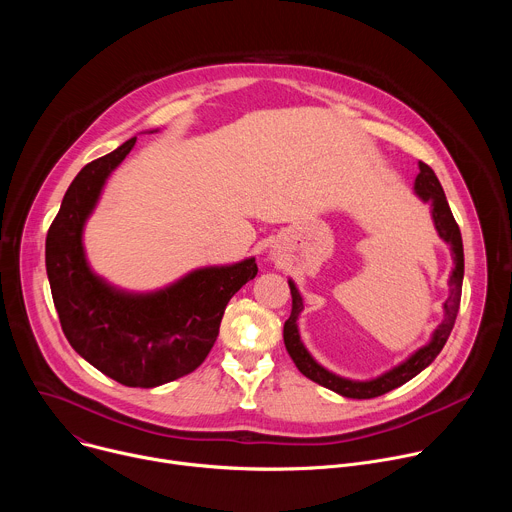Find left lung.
I'll list each match as a JSON object with an SVG mask.
<instances>
[{"mask_svg": "<svg viewBox=\"0 0 512 512\" xmlns=\"http://www.w3.org/2000/svg\"><path fill=\"white\" fill-rule=\"evenodd\" d=\"M415 194L423 200L431 204V218H433V225L437 235H440L454 253V269L450 275V298L444 304V320L442 324L435 328L431 340L421 346L417 352H413L405 362H401L399 367L391 369L389 373L371 379V381H350L344 377H338L330 371H326L322 364H318L312 354L306 350L300 332H298V316L304 310V302L300 291L296 287V283L289 279V289H291V314L283 324V342L285 348L291 356V360L296 362V367L300 369V373L304 377H308L310 381L342 395V397H350V399H373L379 395H385L401 385H405L407 381H411L415 375H419L425 367L433 362V358L442 352L458 310H460V298H462V279H464V247H462V235H460V227L456 223V218L450 210V204L446 200L444 188L437 180L435 172L419 162V174L415 178Z\"/></svg>", "mask_w": 512, "mask_h": 512, "instance_id": "8db88e82", "label": "left lung"}]
</instances>
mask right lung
<instances>
[{"mask_svg":"<svg viewBox=\"0 0 512 512\" xmlns=\"http://www.w3.org/2000/svg\"><path fill=\"white\" fill-rule=\"evenodd\" d=\"M135 139L87 164L68 186L46 235V273L70 346L113 381L152 389L200 367L229 300L257 275V263L202 267L152 294L121 291L91 271L83 227Z\"/></svg>","mask_w":512,"mask_h":512,"instance_id":"obj_1","label":"right lung"}]
</instances>
